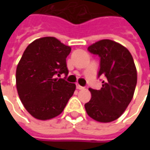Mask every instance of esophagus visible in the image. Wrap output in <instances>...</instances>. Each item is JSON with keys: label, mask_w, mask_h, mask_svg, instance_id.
<instances>
[{"label": "esophagus", "mask_w": 150, "mask_h": 150, "mask_svg": "<svg viewBox=\"0 0 150 150\" xmlns=\"http://www.w3.org/2000/svg\"><path fill=\"white\" fill-rule=\"evenodd\" d=\"M76 87H77V88H78V89H79V90H82V89H83V88H84V87H82V86H80L79 84H77V85H76Z\"/></svg>", "instance_id": "esophagus-1"}]
</instances>
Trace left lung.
Wrapping results in <instances>:
<instances>
[{
	"label": "left lung",
	"instance_id": "left-lung-1",
	"mask_svg": "<svg viewBox=\"0 0 150 150\" xmlns=\"http://www.w3.org/2000/svg\"><path fill=\"white\" fill-rule=\"evenodd\" d=\"M100 57L98 77H104L99 90L89 88L92 98L85 103L88 116L101 123L116 120L133 98L137 84V70L129 51L112 40L98 41L88 47Z\"/></svg>",
	"mask_w": 150,
	"mask_h": 150
}]
</instances>
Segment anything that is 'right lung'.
Here are the masks:
<instances>
[{
	"label": "right lung",
	"instance_id": "obj_1",
	"mask_svg": "<svg viewBox=\"0 0 150 150\" xmlns=\"http://www.w3.org/2000/svg\"><path fill=\"white\" fill-rule=\"evenodd\" d=\"M71 47L52 37L29 44L16 67V89L22 104L32 117L51 119L63 111L76 85L63 78L68 74L66 58Z\"/></svg>",
	"mask_w": 150,
	"mask_h": 150
}]
</instances>
